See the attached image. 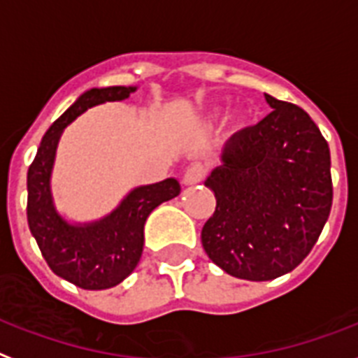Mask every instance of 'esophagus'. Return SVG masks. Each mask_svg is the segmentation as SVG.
I'll use <instances>...</instances> for the list:
<instances>
[{"instance_id":"34e87169","label":"esophagus","mask_w":358,"mask_h":358,"mask_svg":"<svg viewBox=\"0 0 358 358\" xmlns=\"http://www.w3.org/2000/svg\"><path fill=\"white\" fill-rule=\"evenodd\" d=\"M205 171L201 166H190L185 173H182V185L185 187H194V185H198V182L203 181Z\"/></svg>"}]
</instances>
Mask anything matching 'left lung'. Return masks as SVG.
I'll return each mask as SVG.
<instances>
[{"instance_id": "obj_1", "label": "left lung", "mask_w": 358, "mask_h": 358, "mask_svg": "<svg viewBox=\"0 0 358 358\" xmlns=\"http://www.w3.org/2000/svg\"><path fill=\"white\" fill-rule=\"evenodd\" d=\"M273 112L224 143L205 187L217 209L201 229L210 262L265 282L308 256L332 205L331 151L303 108L265 93Z\"/></svg>"}]
</instances>
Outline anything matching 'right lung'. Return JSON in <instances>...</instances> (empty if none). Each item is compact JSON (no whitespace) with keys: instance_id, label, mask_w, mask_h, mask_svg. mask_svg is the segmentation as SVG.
<instances>
[{"instance_id":"1","label":"right lung","mask_w":358,"mask_h":358,"mask_svg":"<svg viewBox=\"0 0 358 358\" xmlns=\"http://www.w3.org/2000/svg\"><path fill=\"white\" fill-rule=\"evenodd\" d=\"M138 85L93 87L55 121L38 145L37 157L27 170V224L43 257L57 276L82 289H108L121 284L136 268L143 250V226L160 203L181 192L176 177L153 185H140L108 215L76 222L55 207L52 171L63 130L85 110L129 99Z\"/></svg>"}]
</instances>
